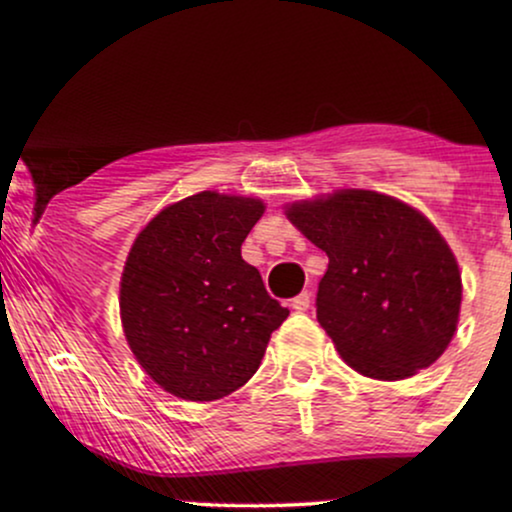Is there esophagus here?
<instances>
[{"label":"esophagus","mask_w":512,"mask_h":512,"mask_svg":"<svg viewBox=\"0 0 512 512\" xmlns=\"http://www.w3.org/2000/svg\"><path fill=\"white\" fill-rule=\"evenodd\" d=\"M291 307H293V310H296V312H305V310H310V293H307V291L298 293V296L291 300Z\"/></svg>","instance_id":"1"}]
</instances>
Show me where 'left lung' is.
I'll list each match as a JSON object with an SVG mask.
<instances>
[{
  "instance_id": "1",
  "label": "left lung",
  "mask_w": 512,
  "mask_h": 512,
  "mask_svg": "<svg viewBox=\"0 0 512 512\" xmlns=\"http://www.w3.org/2000/svg\"><path fill=\"white\" fill-rule=\"evenodd\" d=\"M286 216L326 251L317 319L349 366L405 380L440 359L457 331L461 272L424 214L391 195L345 188L293 202Z\"/></svg>"
}]
</instances>
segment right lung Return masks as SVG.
<instances>
[{
    "label": "right lung",
    "mask_w": 512,
    "mask_h": 512,
    "mask_svg": "<svg viewBox=\"0 0 512 512\" xmlns=\"http://www.w3.org/2000/svg\"><path fill=\"white\" fill-rule=\"evenodd\" d=\"M256 198L202 191L165 207L132 244L121 321L139 366L184 401H216L251 380L289 310L265 291L242 242Z\"/></svg>",
    "instance_id": "add662e5"
}]
</instances>
